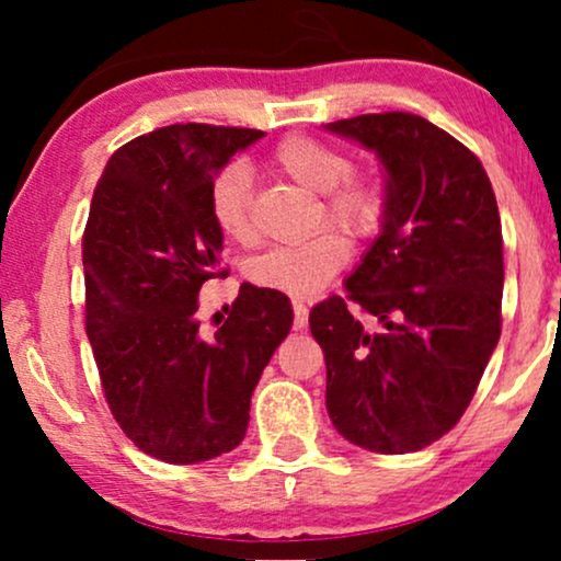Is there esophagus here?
<instances>
[{
	"mask_svg": "<svg viewBox=\"0 0 561 561\" xmlns=\"http://www.w3.org/2000/svg\"><path fill=\"white\" fill-rule=\"evenodd\" d=\"M309 322V312L301 301H294V331H305Z\"/></svg>",
	"mask_w": 561,
	"mask_h": 561,
	"instance_id": "obj_1",
	"label": "esophagus"
}]
</instances>
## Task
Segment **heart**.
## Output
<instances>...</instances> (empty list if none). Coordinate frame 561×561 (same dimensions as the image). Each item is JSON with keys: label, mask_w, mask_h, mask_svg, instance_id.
<instances>
[{"label": "heart", "mask_w": 561, "mask_h": 561, "mask_svg": "<svg viewBox=\"0 0 561 561\" xmlns=\"http://www.w3.org/2000/svg\"><path fill=\"white\" fill-rule=\"evenodd\" d=\"M275 168L294 183L320 194L314 222H333L354 236L378 226L383 196L370 178L348 173L352 162L333 144L312 136H288L273 151ZM209 215L236 243L256 239L252 215V173L243 162H230L209 183ZM348 241L335 230H318L307 239L267 249L252 262V280L262 288L309 299L348 262Z\"/></svg>", "instance_id": "1"}]
</instances>
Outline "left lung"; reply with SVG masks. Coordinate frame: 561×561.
<instances>
[{"label": "left lung", "instance_id": "obj_1", "mask_svg": "<svg viewBox=\"0 0 561 561\" xmlns=\"http://www.w3.org/2000/svg\"><path fill=\"white\" fill-rule=\"evenodd\" d=\"M325 128L375 151L386 170L380 236L346 296L309 312L328 414L362 449L420 451L459 423L502 335L496 196L478 157L412 112Z\"/></svg>", "mask_w": 561, "mask_h": 561}]
</instances>
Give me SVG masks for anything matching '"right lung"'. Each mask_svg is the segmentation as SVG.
<instances>
[{
    "instance_id": "obj_1",
    "label": "right lung",
    "mask_w": 561,
    "mask_h": 561,
    "mask_svg": "<svg viewBox=\"0 0 561 561\" xmlns=\"http://www.w3.org/2000/svg\"><path fill=\"white\" fill-rule=\"evenodd\" d=\"M265 136L226 125H164L110 157L83 230L85 333L104 399L149 457L194 465L243 440L254 386L291 331L288 296L243 283L215 335L199 291L226 278L209 183Z\"/></svg>"
}]
</instances>
